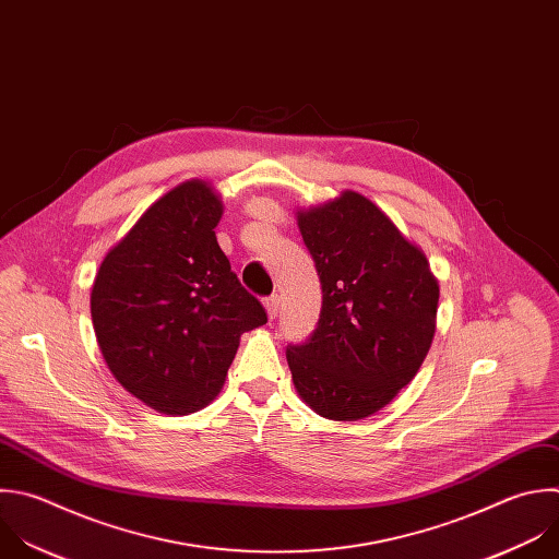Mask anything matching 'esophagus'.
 I'll return each instance as SVG.
<instances>
[{
    "instance_id": "obj_1",
    "label": "esophagus",
    "mask_w": 559,
    "mask_h": 559,
    "mask_svg": "<svg viewBox=\"0 0 559 559\" xmlns=\"http://www.w3.org/2000/svg\"><path fill=\"white\" fill-rule=\"evenodd\" d=\"M278 309H281V298H278L276 294L270 296V298H265V311H267V318H270V320H276Z\"/></svg>"
}]
</instances>
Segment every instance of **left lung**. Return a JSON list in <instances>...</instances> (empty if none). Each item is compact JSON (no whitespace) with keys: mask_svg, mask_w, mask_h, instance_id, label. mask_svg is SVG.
<instances>
[{"mask_svg":"<svg viewBox=\"0 0 559 559\" xmlns=\"http://www.w3.org/2000/svg\"><path fill=\"white\" fill-rule=\"evenodd\" d=\"M322 285L313 335L287 348L300 400L331 421L382 411L421 368L439 281L424 250L355 191L296 213Z\"/></svg>","mask_w":559,"mask_h":559,"instance_id":"obj_1","label":"left lung"}]
</instances>
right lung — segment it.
<instances>
[{"mask_svg": "<svg viewBox=\"0 0 559 559\" xmlns=\"http://www.w3.org/2000/svg\"><path fill=\"white\" fill-rule=\"evenodd\" d=\"M222 215L211 181H181L105 254L92 285V322L111 376L162 415L206 408L241 335L267 322L217 243Z\"/></svg>", "mask_w": 559, "mask_h": 559, "instance_id": "obj_1", "label": "right lung"}]
</instances>
